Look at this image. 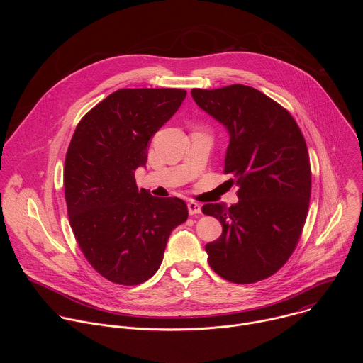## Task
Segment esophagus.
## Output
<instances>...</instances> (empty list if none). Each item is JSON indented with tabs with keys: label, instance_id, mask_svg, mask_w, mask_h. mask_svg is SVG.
Here are the masks:
<instances>
[{
	"label": "esophagus",
	"instance_id": "34e87169",
	"mask_svg": "<svg viewBox=\"0 0 363 363\" xmlns=\"http://www.w3.org/2000/svg\"><path fill=\"white\" fill-rule=\"evenodd\" d=\"M188 211H189V216H198V214H201V205L198 202L189 201L188 202Z\"/></svg>",
	"mask_w": 363,
	"mask_h": 363
}]
</instances>
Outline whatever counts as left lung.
Returning a JSON list of instances; mask_svg holds the SVG:
<instances>
[{
    "label": "left lung",
    "mask_w": 363,
    "mask_h": 363,
    "mask_svg": "<svg viewBox=\"0 0 363 363\" xmlns=\"http://www.w3.org/2000/svg\"><path fill=\"white\" fill-rule=\"evenodd\" d=\"M191 94L227 128L224 174L240 188L231 206H202L223 225L220 238L205 245L208 263L231 283L260 281L286 264L306 223L312 189L306 140L293 116L260 90L231 84Z\"/></svg>",
    "instance_id": "obj_1"
}]
</instances>
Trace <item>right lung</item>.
<instances>
[{"label": "right lung", "mask_w": 363, "mask_h": 363, "mask_svg": "<svg viewBox=\"0 0 363 363\" xmlns=\"http://www.w3.org/2000/svg\"><path fill=\"white\" fill-rule=\"evenodd\" d=\"M182 89H119L79 122L65 162V196L77 244L112 283L136 286L158 272L168 238L188 218L179 198L136 186L150 138L179 109Z\"/></svg>", "instance_id": "1"}]
</instances>
